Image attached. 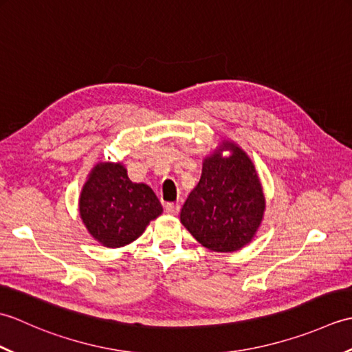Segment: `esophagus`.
I'll return each instance as SVG.
<instances>
[{
  "mask_svg": "<svg viewBox=\"0 0 352 352\" xmlns=\"http://www.w3.org/2000/svg\"><path fill=\"white\" fill-rule=\"evenodd\" d=\"M164 210L169 214H178L180 212V204H175V203H166L164 204Z\"/></svg>",
  "mask_w": 352,
  "mask_h": 352,
  "instance_id": "1",
  "label": "esophagus"
}]
</instances>
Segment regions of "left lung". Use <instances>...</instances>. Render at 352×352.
<instances>
[{
	"label": "left lung",
	"mask_w": 352,
	"mask_h": 352,
	"mask_svg": "<svg viewBox=\"0 0 352 352\" xmlns=\"http://www.w3.org/2000/svg\"><path fill=\"white\" fill-rule=\"evenodd\" d=\"M230 151L228 157H222ZM265 212V195L254 163L242 148L223 140L204 159L197 188L182 208L186 230L218 252H233L252 241Z\"/></svg>",
	"instance_id": "8db88e82"
}]
</instances>
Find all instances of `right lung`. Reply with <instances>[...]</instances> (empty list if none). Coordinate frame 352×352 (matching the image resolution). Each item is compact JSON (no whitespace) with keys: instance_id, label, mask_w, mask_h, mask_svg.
Instances as JSON below:
<instances>
[{"instance_id":"right-lung-1","label":"right lung","mask_w":352,"mask_h":352,"mask_svg":"<svg viewBox=\"0 0 352 352\" xmlns=\"http://www.w3.org/2000/svg\"><path fill=\"white\" fill-rule=\"evenodd\" d=\"M163 212L149 186L133 183L122 163H98L80 195V216L95 241L107 248L129 245Z\"/></svg>"}]
</instances>
